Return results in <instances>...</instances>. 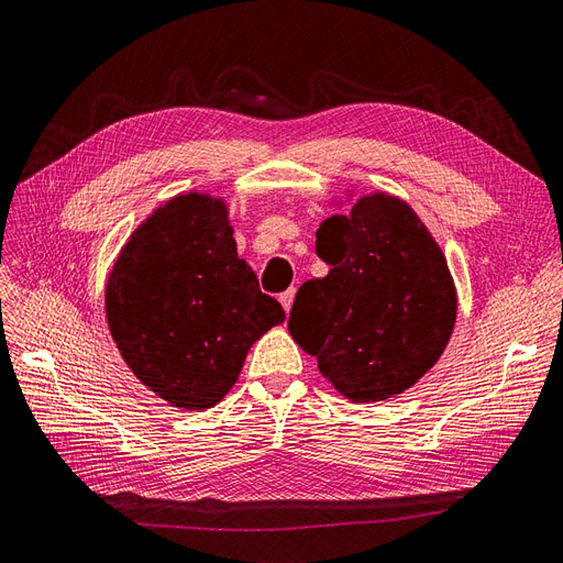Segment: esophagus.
<instances>
[{"label": "esophagus", "instance_id": "34e87169", "mask_svg": "<svg viewBox=\"0 0 563 563\" xmlns=\"http://www.w3.org/2000/svg\"><path fill=\"white\" fill-rule=\"evenodd\" d=\"M294 300H296V288H288L286 294L279 296V302H282V307H284L286 313L290 311V307H294Z\"/></svg>", "mask_w": 563, "mask_h": 563}]
</instances>
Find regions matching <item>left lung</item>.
I'll list each match as a JSON object with an SVG mask.
<instances>
[{
    "instance_id": "left-lung-1",
    "label": "left lung",
    "mask_w": 563,
    "mask_h": 563,
    "mask_svg": "<svg viewBox=\"0 0 563 563\" xmlns=\"http://www.w3.org/2000/svg\"><path fill=\"white\" fill-rule=\"evenodd\" d=\"M317 254L330 273L298 290L288 319L296 344L351 401H386L416 386L457 319V288L430 229L407 200L372 191L349 214L321 221Z\"/></svg>"
}]
</instances>
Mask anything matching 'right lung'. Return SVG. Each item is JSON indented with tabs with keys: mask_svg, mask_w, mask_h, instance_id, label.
<instances>
[{
	"mask_svg": "<svg viewBox=\"0 0 563 563\" xmlns=\"http://www.w3.org/2000/svg\"><path fill=\"white\" fill-rule=\"evenodd\" d=\"M227 198L177 194L129 235L106 279V321L126 367L183 411L212 409L252 344L279 323L238 256Z\"/></svg>",
	"mask_w": 563,
	"mask_h": 563,
	"instance_id": "add662e5",
	"label": "right lung"
}]
</instances>
